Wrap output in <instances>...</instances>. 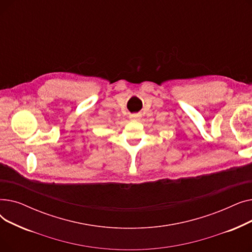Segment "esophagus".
Returning a JSON list of instances; mask_svg holds the SVG:
<instances>
[{
    "instance_id": "1",
    "label": "esophagus",
    "mask_w": 252,
    "mask_h": 252,
    "mask_svg": "<svg viewBox=\"0 0 252 252\" xmlns=\"http://www.w3.org/2000/svg\"><path fill=\"white\" fill-rule=\"evenodd\" d=\"M140 117H141V115H139V114H134V115L130 116V118L136 119V121H138V119H140Z\"/></svg>"
}]
</instances>
